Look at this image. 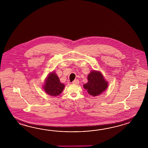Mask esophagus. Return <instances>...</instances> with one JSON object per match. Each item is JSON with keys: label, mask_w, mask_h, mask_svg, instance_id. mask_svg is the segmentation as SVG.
Here are the masks:
<instances>
[{"label": "esophagus", "mask_w": 148, "mask_h": 148, "mask_svg": "<svg viewBox=\"0 0 148 148\" xmlns=\"http://www.w3.org/2000/svg\"><path fill=\"white\" fill-rule=\"evenodd\" d=\"M79 82L78 79H75L73 82V84H75V85L78 84Z\"/></svg>", "instance_id": "obj_1"}]
</instances>
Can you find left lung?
I'll use <instances>...</instances> for the list:
<instances>
[{"mask_svg":"<svg viewBox=\"0 0 148 148\" xmlns=\"http://www.w3.org/2000/svg\"><path fill=\"white\" fill-rule=\"evenodd\" d=\"M88 82L83 85L88 94L97 96L105 91L108 86V82L99 71L92 70L87 76Z\"/></svg>","mask_w":148,"mask_h":148,"instance_id":"left-lung-1","label":"left lung"}]
</instances>
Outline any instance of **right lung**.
Listing matches in <instances>:
<instances>
[{
    "mask_svg": "<svg viewBox=\"0 0 148 148\" xmlns=\"http://www.w3.org/2000/svg\"><path fill=\"white\" fill-rule=\"evenodd\" d=\"M64 87L65 85L60 82L58 75L53 71L48 74L43 88L49 95L57 96L62 92Z\"/></svg>",
    "mask_w": 148,
    "mask_h": 148,
    "instance_id": "right-lung-1",
    "label": "right lung"
}]
</instances>
